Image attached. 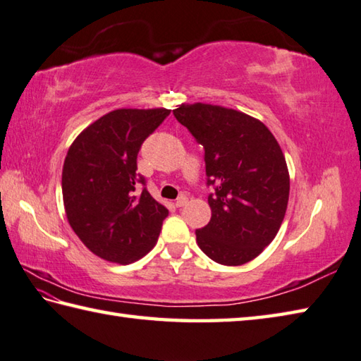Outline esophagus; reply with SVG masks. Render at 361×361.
Here are the masks:
<instances>
[{
	"label": "esophagus",
	"mask_w": 361,
	"mask_h": 361,
	"mask_svg": "<svg viewBox=\"0 0 361 361\" xmlns=\"http://www.w3.org/2000/svg\"><path fill=\"white\" fill-rule=\"evenodd\" d=\"M186 203H188V197H186L185 194H181V195L178 197V199L175 200V207H176V208H181V207H185Z\"/></svg>",
	"instance_id": "obj_1"
}]
</instances>
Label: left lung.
<instances>
[{
	"instance_id": "left-lung-1",
	"label": "left lung",
	"mask_w": 361,
	"mask_h": 361,
	"mask_svg": "<svg viewBox=\"0 0 361 361\" xmlns=\"http://www.w3.org/2000/svg\"><path fill=\"white\" fill-rule=\"evenodd\" d=\"M173 116L204 148L211 221L195 230L197 244L219 264L257 258L280 230L288 207L283 152L264 123L235 109L181 104Z\"/></svg>"
}]
</instances>
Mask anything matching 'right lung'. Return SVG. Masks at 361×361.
<instances>
[{"mask_svg": "<svg viewBox=\"0 0 361 361\" xmlns=\"http://www.w3.org/2000/svg\"><path fill=\"white\" fill-rule=\"evenodd\" d=\"M171 109H116L89 125L63 161L62 197L70 227L87 249L130 264L158 241L169 211L148 194L137 173L144 140ZM142 184L143 192L137 188Z\"/></svg>", "mask_w": 361, "mask_h": 361, "instance_id": "add662e5", "label": "right lung"}]
</instances>
